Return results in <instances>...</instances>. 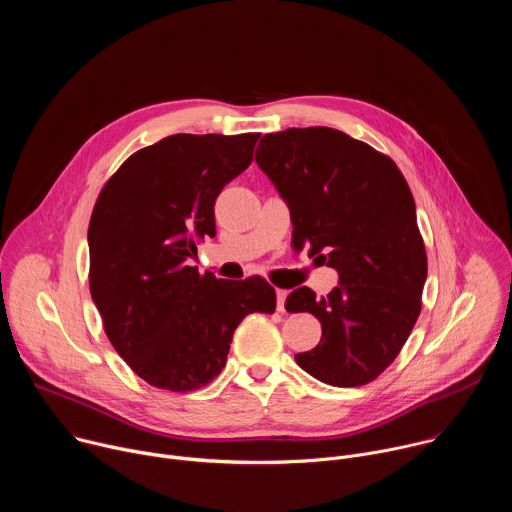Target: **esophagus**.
<instances>
[{
  "instance_id": "1",
  "label": "esophagus",
  "mask_w": 512,
  "mask_h": 512,
  "mask_svg": "<svg viewBox=\"0 0 512 512\" xmlns=\"http://www.w3.org/2000/svg\"><path fill=\"white\" fill-rule=\"evenodd\" d=\"M285 298H287V291L277 289V312H285Z\"/></svg>"
}]
</instances>
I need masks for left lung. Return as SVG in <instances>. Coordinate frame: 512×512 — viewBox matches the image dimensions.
<instances>
[{
	"label": "left lung",
	"instance_id": "left-lung-1",
	"mask_svg": "<svg viewBox=\"0 0 512 512\" xmlns=\"http://www.w3.org/2000/svg\"><path fill=\"white\" fill-rule=\"evenodd\" d=\"M255 160L289 206L294 247H310L340 277L326 298L310 287L287 296V312H310L322 324L320 344L296 354V362L332 387L375 381L407 342L427 277L415 202L401 170L332 127L267 133Z\"/></svg>",
	"mask_w": 512,
	"mask_h": 512
}]
</instances>
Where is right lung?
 Segmentation results:
<instances>
[{
	"instance_id": "obj_1",
	"label": "right lung",
	"mask_w": 512,
	"mask_h": 512,
	"mask_svg": "<svg viewBox=\"0 0 512 512\" xmlns=\"http://www.w3.org/2000/svg\"><path fill=\"white\" fill-rule=\"evenodd\" d=\"M261 133H176L129 156L89 223V287L103 328L131 371L186 393L225 369L247 314L275 312V289L200 275L196 245L216 235L214 200L253 162Z\"/></svg>"
}]
</instances>
